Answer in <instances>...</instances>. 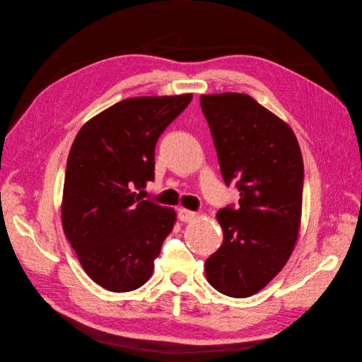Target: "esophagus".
Returning <instances> with one entry per match:
<instances>
[{"label":"esophagus","mask_w":362,"mask_h":362,"mask_svg":"<svg viewBox=\"0 0 362 362\" xmlns=\"http://www.w3.org/2000/svg\"><path fill=\"white\" fill-rule=\"evenodd\" d=\"M178 217L181 222H193L196 217H198V214L190 211V210H185V208H181L180 213H178Z\"/></svg>","instance_id":"obj_1"}]
</instances>
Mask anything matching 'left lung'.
Instances as JSON below:
<instances>
[{
  "mask_svg": "<svg viewBox=\"0 0 362 362\" xmlns=\"http://www.w3.org/2000/svg\"><path fill=\"white\" fill-rule=\"evenodd\" d=\"M223 181L235 182L238 208L216 217L223 243L205 261L210 286L249 298L286 266L302 218L303 160L293 129L246 93L201 95Z\"/></svg>",
  "mask_w": 362,
  "mask_h": 362,
  "instance_id": "obj_1",
  "label": "left lung"
}]
</instances>
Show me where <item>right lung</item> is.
<instances>
[{"mask_svg": "<svg viewBox=\"0 0 362 362\" xmlns=\"http://www.w3.org/2000/svg\"><path fill=\"white\" fill-rule=\"evenodd\" d=\"M192 98H128L87 120L71 146L63 231L84 272L108 291L144 286L177 222L173 208L144 201L136 190L154 180L157 140Z\"/></svg>", "mask_w": 362, "mask_h": 362, "instance_id": "obj_1", "label": "right lung"}]
</instances>
